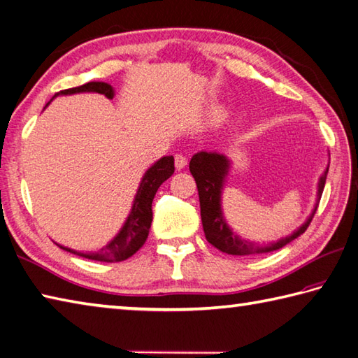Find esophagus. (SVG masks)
Listing matches in <instances>:
<instances>
[{
  "label": "esophagus",
  "mask_w": 358,
  "mask_h": 358,
  "mask_svg": "<svg viewBox=\"0 0 358 358\" xmlns=\"http://www.w3.org/2000/svg\"><path fill=\"white\" fill-rule=\"evenodd\" d=\"M187 164V158L181 154L175 155V167H177V171H181L183 167Z\"/></svg>",
  "instance_id": "1"
}]
</instances>
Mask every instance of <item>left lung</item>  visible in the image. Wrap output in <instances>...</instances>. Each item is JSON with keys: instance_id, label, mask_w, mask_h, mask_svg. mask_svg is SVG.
I'll return each mask as SVG.
<instances>
[{"instance_id": "obj_1", "label": "left lung", "mask_w": 358, "mask_h": 358, "mask_svg": "<svg viewBox=\"0 0 358 358\" xmlns=\"http://www.w3.org/2000/svg\"><path fill=\"white\" fill-rule=\"evenodd\" d=\"M231 162L223 154H217V152H199L191 158L189 163V171H191L192 177L195 178L196 189H199L200 196V209H201V223L203 231L206 235V240L212 246L226 252L229 255H254V254H264L272 252V250L281 249L291 243L296 237L308 229L309 223L313 222V217L317 210L315 209L310 217L306 220L305 224H301L294 234L287 235V237L278 240L277 243H269L268 246L258 245V243L248 241L245 238H240L237 234H234L229 226H227L226 220L223 217L222 210V191L224 180L229 172ZM329 166L318 181V194H317V203L320 201L326 175H328Z\"/></svg>"}]
</instances>
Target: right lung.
Wrapping results in <instances>:
<instances>
[{
	"label": "right lung",
	"mask_w": 358,
	"mask_h": 358,
	"mask_svg": "<svg viewBox=\"0 0 358 358\" xmlns=\"http://www.w3.org/2000/svg\"><path fill=\"white\" fill-rule=\"evenodd\" d=\"M80 92H96L108 96L109 100L113 98V87L108 85V83H103V81H90L78 87L62 90V92L53 95V98L58 95H72V94H80ZM173 171H175L173 157L159 158L154 166L149 167L146 173L143 175L140 187L138 191H136V195L134 199L132 210L124 222L123 227H121V231L115 235V237H113L104 248L98 250V252H77V250L64 248L62 245L58 246L67 250V252L77 254L80 257H85V258H89V260H95V262L115 263V262L127 260V258L132 257L136 250L144 245V241H146L149 229H150V223H152V201H154V196L158 191V187L171 177Z\"/></svg>",
	"instance_id": "1"
}]
</instances>
